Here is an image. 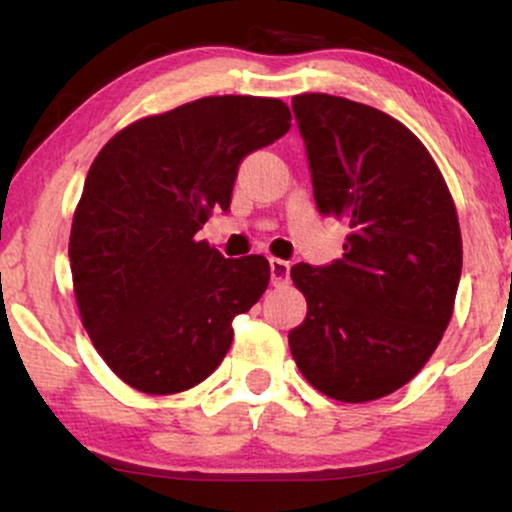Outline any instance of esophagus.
Returning <instances> with one entry per match:
<instances>
[{"label": "esophagus", "mask_w": 512, "mask_h": 512, "mask_svg": "<svg viewBox=\"0 0 512 512\" xmlns=\"http://www.w3.org/2000/svg\"><path fill=\"white\" fill-rule=\"evenodd\" d=\"M269 274H272V284H274V286L289 284L291 264L284 262V260H276V257H272V260H269Z\"/></svg>", "instance_id": "esophagus-1"}]
</instances>
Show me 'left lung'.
<instances>
[{"label": "left lung", "mask_w": 512, "mask_h": 512, "mask_svg": "<svg viewBox=\"0 0 512 512\" xmlns=\"http://www.w3.org/2000/svg\"><path fill=\"white\" fill-rule=\"evenodd\" d=\"M317 211L349 223L344 255L291 267L308 301L289 332L315 390L370 402L407 385L452 317L462 236L443 175L395 117L327 93L291 103Z\"/></svg>", "instance_id": "left-lung-1"}]
</instances>
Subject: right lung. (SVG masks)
I'll return each instance as SVG.
<instances>
[{"label": "right lung", "instance_id": "1", "mask_svg": "<svg viewBox=\"0 0 512 512\" xmlns=\"http://www.w3.org/2000/svg\"><path fill=\"white\" fill-rule=\"evenodd\" d=\"M291 127L276 98L209 96L117 132L88 170L69 262L93 346L146 395L207 380L233 317L269 284L262 255L226 260L197 231L228 211L245 156Z\"/></svg>", "mask_w": 512, "mask_h": 512}]
</instances>
